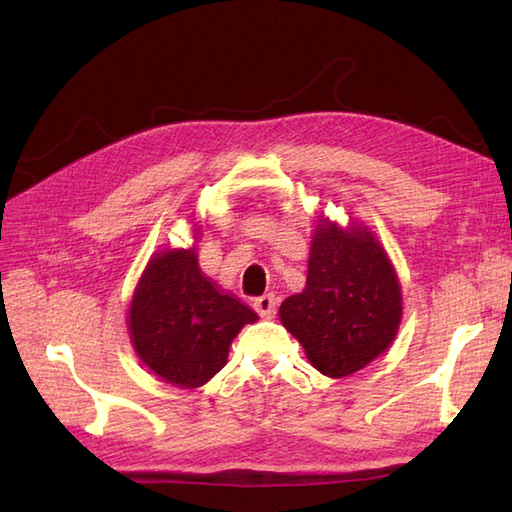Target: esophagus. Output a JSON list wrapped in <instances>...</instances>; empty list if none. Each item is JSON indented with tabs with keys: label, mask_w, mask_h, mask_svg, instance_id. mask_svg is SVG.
<instances>
[{
	"label": "esophagus",
	"mask_w": 512,
	"mask_h": 512,
	"mask_svg": "<svg viewBox=\"0 0 512 512\" xmlns=\"http://www.w3.org/2000/svg\"><path fill=\"white\" fill-rule=\"evenodd\" d=\"M254 307H256V312L262 316V318H273V314H275V307H277V299H275V294H262V297H258L256 301H254Z\"/></svg>",
	"instance_id": "esophagus-1"
}]
</instances>
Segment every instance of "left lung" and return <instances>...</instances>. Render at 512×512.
Instances as JSON below:
<instances>
[{
  "instance_id": "8db88e82",
  "label": "left lung",
  "mask_w": 512,
  "mask_h": 512,
  "mask_svg": "<svg viewBox=\"0 0 512 512\" xmlns=\"http://www.w3.org/2000/svg\"><path fill=\"white\" fill-rule=\"evenodd\" d=\"M401 309L397 273L376 237L361 224L320 220L305 290L282 303L280 318L320 374L344 378L393 344Z\"/></svg>"
}]
</instances>
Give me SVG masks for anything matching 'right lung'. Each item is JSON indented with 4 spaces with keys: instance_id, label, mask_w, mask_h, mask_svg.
<instances>
[{
    "instance_id": "1",
    "label": "right lung",
    "mask_w": 512,
    "mask_h": 512,
    "mask_svg": "<svg viewBox=\"0 0 512 512\" xmlns=\"http://www.w3.org/2000/svg\"><path fill=\"white\" fill-rule=\"evenodd\" d=\"M254 309L215 286L192 250L153 256L130 303L128 329L141 361L164 382L196 389L226 365L232 339Z\"/></svg>"
}]
</instances>
